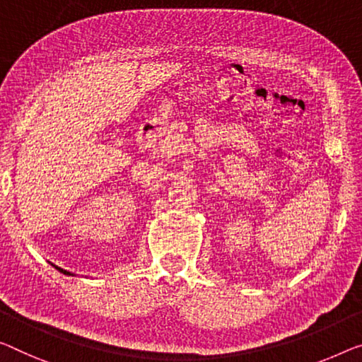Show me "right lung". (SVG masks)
Returning <instances> with one entry per match:
<instances>
[{
    "instance_id": "1",
    "label": "right lung",
    "mask_w": 362,
    "mask_h": 362,
    "mask_svg": "<svg viewBox=\"0 0 362 362\" xmlns=\"http://www.w3.org/2000/svg\"><path fill=\"white\" fill-rule=\"evenodd\" d=\"M52 267H55V268L58 269V272H60V273H63V274H68V276H71V274H73V273H69V272H66V269H63V268H60V267L53 265V263H52Z\"/></svg>"
}]
</instances>
